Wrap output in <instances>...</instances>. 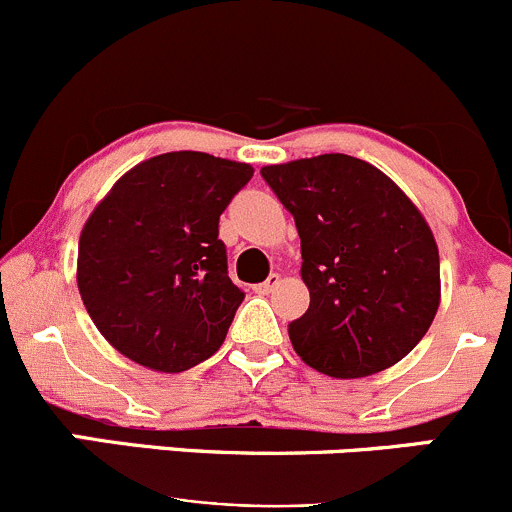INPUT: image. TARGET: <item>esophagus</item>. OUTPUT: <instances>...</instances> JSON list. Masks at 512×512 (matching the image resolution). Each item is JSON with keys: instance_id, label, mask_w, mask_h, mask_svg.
Listing matches in <instances>:
<instances>
[{"instance_id": "34e87169", "label": "esophagus", "mask_w": 512, "mask_h": 512, "mask_svg": "<svg viewBox=\"0 0 512 512\" xmlns=\"http://www.w3.org/2000/svg\"><path fill=\"white\" fill-rule=\"evenodd\" d=\"M278 283H281V276H278V273H271V276H268L266 281L258 283V286L254 288V291H256V293H261V295H268V293L276 291Z\"/></svg>"}]
</instances>
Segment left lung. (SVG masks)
I'll return each mask as SVG.
<instances>
[{
  "mask_svg": "<svg viewBox=\"0 0 512 512\" xmlns=\"http://www.w3.org/2000/svg\"><path fill=\"white\" fill-rule=\"evenodd\" d=\"M261 175L300 236L310 305L288 325L300 360L337 379L397 365L441 300L439 246L412 199L340 152L266 165Z\"/></svg>",
  "mask_w": 512,
  "mask_h": 512,
  "instance_id": "left-lung-1",
  "label": "left lung"
}]
</instances>
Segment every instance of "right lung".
Returning <instances> with one entry per match:
<instances>
[{
  "mask_svg": "<svg viewBox=\"0 0 512 512\" xmlns=\"http://www.w3.org/2000/svg\"><path fill=\"white\" fill-rule=\"evenodd\" d=\"M254 177L246 162L165 152L125 172L78 241V291L100 335L155 372H184L224 342L244 293L219 217Z\"/></svg>",
  "mask_w": 512,
  "mask_h": 512,
  "instance_id": "obj_1",
  "label": "right lung"
}]
</instances>
